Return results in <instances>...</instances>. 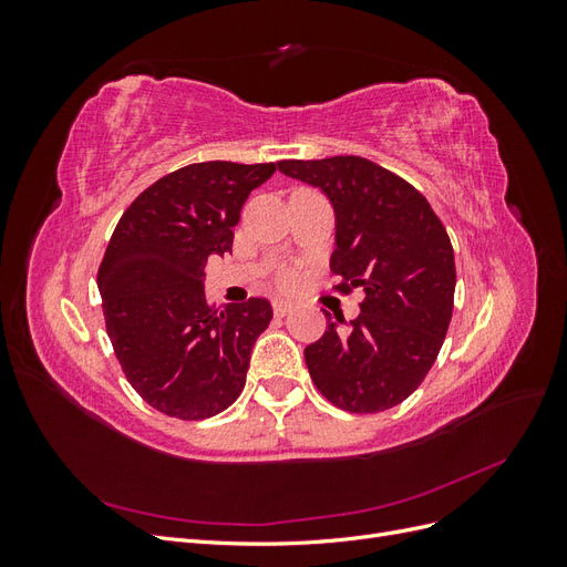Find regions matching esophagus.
Here are the masks:
<instances>
[{
	"label": "esophagus",
	"instance_id": "1",
	"mask_svg": "<svg viewBox=\"0 0 567 567\" xmlns=\"http://www.w3.org/2000/svg\"><path fill=\"white\" fill-rule=\"evenodd\" d=\"M271 310H274V315H277V317H286L290 310H293V305L286 302V300H274L271 302Z\"/></svg>",
	"mask_w": 567,
	"mask_h": 567
}]
</instances>
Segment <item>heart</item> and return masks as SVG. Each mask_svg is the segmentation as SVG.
Returning <instances> with one entry per match:
<instances>
[{
	"instance_id": "obj_1",
	"label": "heart",
	"mask_w": 567,
	"mask_h": 567,
	"mask_svg": "<svg viewBox=\"0 0 567 567\" xmlns=\"http://www.w3.org/2000/svg\"><path fill=\"white\" fill-rule=\"evenodd\" d=\"M277 284L281 288H293L298 284V271L293 267H281L277 271Z\"/></svg>"
}]
</instances>
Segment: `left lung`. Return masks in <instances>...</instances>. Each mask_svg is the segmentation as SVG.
I'll use <instances>...</instances> for the list:
<instances>
[{"label": "left lung", "instance_id": "left-lung-1", "mask_svg": "<svg viewBox=\"0 0 567 567\" xmlns=\"http://www.w3.org/2000/svg\"><path fill=\"white\" fill-rule=\"evenodd\" d=\"M319 186L336 210L331 271L340 293L364 288L359 317L326 321L305 348L317 390L350 414L404 402L435 364L454 310V248L419 188L359 156L281 161Z\"/></svg>", "mask_w": 567, "mask_h": 567}]
</instances>
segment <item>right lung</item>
Segmentation results:
<instances>
[{
    "label": "right lung",
    "mask_w": 567,
    "mask_h": 567,
    "mask_svg": "<svg viewBox=\"0 0 567 567\" xmlns=\"http://www.w3.org/2000/svg\"><path fill=\"white\" fill-rule=\"evenodd\" d=\"M277 163H194L132 200L99 265L106 331L125 379L161 414L203 421L236 402L250 352L271 321L265 298L205 300L210 255L231 252L252 188Z\"/></svg>",
    "instance_id": "obj_1"
}]
</instances>
